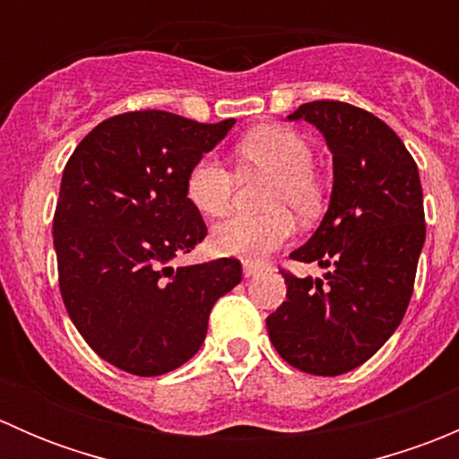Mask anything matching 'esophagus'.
I'll list each match as a JSON object with an SVG mask.
<instances>
[{
    "instance_id": "esophagus-1",
    "label": "esophagus",
    "mask_w": 459,
    "mask_h": 459,
    "mask_svg": "<svg viewBox=\"0 0 459 459\" xmlns=\"http://www.w3.org/2000/svg\"><path fill=\"white\" fill-rule=\"evenodd\" d=\"M242 268H244V275L251 277V275H255V273L259 271V268H262V264L253 262V259H244V262H242Z\"/></svg>"
}]
</instances>
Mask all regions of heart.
Wrapping results in <instances>:
<instances>
[{
    "label": "heart",
    "instance_id": "1",
    "mask_svg": "<svg viewBox=\"0 0 459 459\" xmlns=\"http://www.w3.org/2000/svg\"><path fill=\"white\" fill-rule=\"evenodd\" d=\"M244 178H268L259 215H235L217 226L211 244L217 253L262 259L293 233V217L313 220L322 211L324 186L313 170V148L298 131L280 124L253 128L233 148ZM238 178L215 157H200L186 175V195L208 217H224L235 200Z\"/></svg>",
    "mask_w": 459,
    "mask_h": 459
}]
</instances>
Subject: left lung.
I'll return each instance as SVG.
<instances>
[{"label":"left lung","instance_id":"obj_1","mask_svg":"<svg viewBox=\"0 0 459 459\" xmlns=\"http://www.w3.org/2000/svg\"><path fill=\"white\" fill-rule=\"evenodd\" d=\"M289 119L316 124L333 152L328 211L290 259L331 271L313 280L281 268L286 302L266 328L290 367L333 377L373 358L409 308L427 235L422 184L395 131L368 110L319 100Z\"/></svg>","mask_w":459,"mask_h":459}]
</instances>
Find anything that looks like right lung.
<instances>
[{
	"instance_id": "1",
	"label": "right lung",
	"mask_w": 459,
	"mask_h": 459,
	"mask_svg": "<svg viewBox=\"0 0 459 459\" xmlns=\"http://www.w3.org/2000/svg\"><path fill=\"white\" fill-rule=\"evenodd\" d=\"M233 124L131 110L97 124L66 161L53 217L59 293L86 344L122 371L188 362L212 304L242 281L235 257L169 264L206 238L186 175Z\"/></svg>"
}]
</instances>
